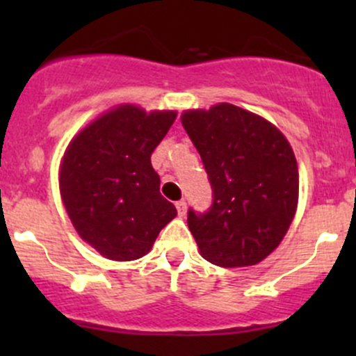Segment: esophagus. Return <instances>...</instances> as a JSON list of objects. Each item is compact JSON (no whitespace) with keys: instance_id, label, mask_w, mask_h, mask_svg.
I'll return each instance as SVG.
<instances>
[{"instance_id":"esophagus-1","label":"esophagus","mask_w":356,"mask_h":356,"mask_svg":"<svg viewBox=\"0 0 356 356\" xmlns=\"http://www.w3.org/2000/svg\"><path fill=\"white\" fill-rule=\"evenodd\" d=\"M175 208H177L179 215H181V217H184L186 210H188V204H186L184 200H181V201H177V203H175Z\"/></svg>"}]
</instances>
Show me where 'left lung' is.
<instances>
[{"instance_id": "1", "label": "left lung", "mask_w": 356, "mask_h": 356, "mask_svg": "<svg viewBox=\"0 0 356 356\" xmlns=\"http://www.w3.org/2000/svg\"><path fill=\"white\" fill-rule=\"evenodd\" d=\"M211 186L207 211L189 208L188 225L203 258L218 267L264 260L282 241L298 203V165L277 127L220 103L181 117Z\"/></svg>"}]
</instances>
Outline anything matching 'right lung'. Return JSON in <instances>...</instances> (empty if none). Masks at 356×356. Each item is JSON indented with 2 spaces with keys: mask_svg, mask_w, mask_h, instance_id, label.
Listing matches in <instances>:
<instances>
[{
  "mask_svg": "<svg viewBox=\"0 0 356 356\" xmlns=\"http://www.w3.org/2000/svg\"><path fill=\"white\" fill-rule=\"evenodd\" d=\"M175 115L118 106L68 145L60 170L63 204L79 236L110 260L141 258L177 215L152 167Z\"/></svg>",
  "mask_w": 356,
  "mask_h": 356,
  "instance_id": "obj_1",
  "label": "right lung"
}]
</instances>
